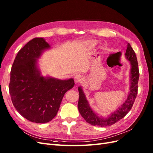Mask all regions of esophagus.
Segmentation results:
<instances>
[{
	"mask_svg": "<svg viewBox=\"0 0 153 153\" xmlns=\"http://www.w3.org/2000/svg\"><path fill=\"white\" fill-rule=\"evenodd\" d=\"M82 76L80 75V74H77V75H76L75 77H74V80H75L76 83H78V82H80L82 80Z\"/></svg>",
	"mask_w": 153,
	"mask_h": 153,
	"instance_id": "1",
	"label": "esophagus"
}]
</instances>
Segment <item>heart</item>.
Here are the masks:
<instances>
[{"mask_svg":"<svg viewBox=\"0 0 153 153\" xmlns=\"http://www.w3.org/2000/svg\"><path fill=\"white\" fill-rule=\"evenodd\" d=\"M94 43V42H91V43Z\"/></svg>","mask_w":153,"mask_h":153,"instance_id":"heart-1","label":"heart"}]
</instances>
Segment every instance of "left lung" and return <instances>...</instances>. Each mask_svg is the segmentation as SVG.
I'll use <instances>...</instances> for the list:
<instances>
[{"label": "left lung", "instance_id": "left-lung-1", "mask_svg": "<svg viewBox=\"0 0 153 153\" xmlns=\"http://www.w3.org/2000/svg\"><path fill=\"white\" fill-rule=\"evenodd\" d=\"M127 45L125 56L130 62L131 67L130 72V92L127 99L115 112L112 113L107 118L98 116L90 108L81 87L79 86L78 88L79 97L77 107L79 111L84 119L91 125L106 127L114 124L127 115L133 105L138 93V82L140 74L137 56L129 43Z\"/></svg>", "mask_w": 153, "mask_h": 153}]
</instances>
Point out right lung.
Returning <instances> with one entry per match:
<instances>
[{"label":"right lung","mask_w":153,"mask_h":153,"mask_svg":"<svg viewBox=\"0 0 153 153\" xmlns=\"http://www.w3.org/2000/svg\"><path fill=\"white\" fill-rule=\"evenodd\" d=\"M51 47L43 38H34L19 51L10 73L9 91L20 114L35 123H46L57 115L65 94L74 86L73 79L43 77L37 62Z\"/></svg>","instance_id":"1"}]
</instances>
